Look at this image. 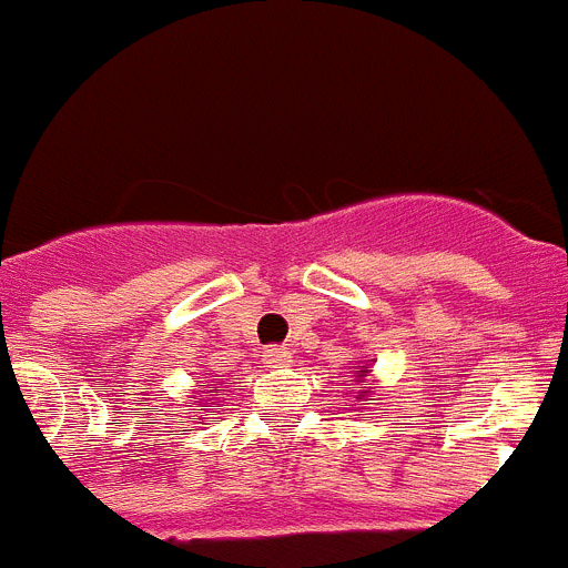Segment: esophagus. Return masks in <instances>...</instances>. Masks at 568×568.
<instances>
[{"mask_svg": "<svg viewBox=\"0 0 568 568\" xmlns=\"http://www.w3.org/2000/svg\"><path fill=\"white\" fill-rule=\"evenodd\" d=\"M264 361H267L270 366H287L290 361H293V353H290L287 346H267V349H264Z\"/></svg>", "mask_w": 568, "mask_h": 568, "instance_id": "esophagus-1", "label": "esophagus"}]
</instances>
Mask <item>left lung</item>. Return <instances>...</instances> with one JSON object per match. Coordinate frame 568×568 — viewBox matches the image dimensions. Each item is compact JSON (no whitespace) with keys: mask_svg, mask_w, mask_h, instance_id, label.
Wrapping results in <instances>:
<instances>
[{"mask_svg":"<svg viewBox=\"0 0 568 568\" xmlns=\"http://www.w3.org/2000/svg\"><path fill=\"white\" fill-rule=\"evenodd\" d=\"M366 373H369V366H364V369H358V375H355V378H358L361 384H364V381H366ZM361 393L369 395V386H361ZM364 395H361V398H364Z\"/></svg>","mask_w":568,"mask_h":568,"instance_id":"1","label":"left lung"}]
</instances>
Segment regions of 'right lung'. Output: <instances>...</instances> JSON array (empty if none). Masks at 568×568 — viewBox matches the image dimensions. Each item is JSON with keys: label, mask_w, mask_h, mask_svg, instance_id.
Returning a JSON list of instances; mask_svg holds the SVG:
<instances>
[{"label": "right lung", "mask_w": 568, "mask_h": 568, "mask_svg": "<svg viewBox=\"0 0 568 568\" xmlns=\"http://www.w3.org/2000/svg\"><path fill=\"white\" fill-rule=\"evenodd\" d=\"M207 393H213V386H210V389H207Z\"/></svg>", "instance_id": "right-lung-1"}]
</instances>
